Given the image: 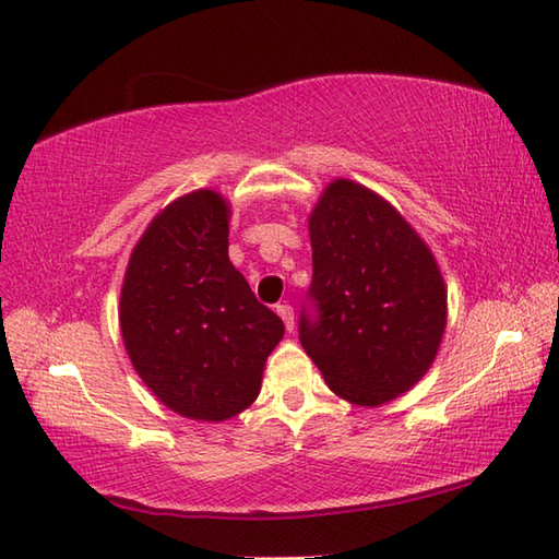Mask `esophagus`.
I'll return each instance as SVG.
<instances>
[{
  "label": "esophagus",
  "mask_w": 559,
  "mask_h": 559,
  "mask_svg": "<svg viewBox=\"0 0 559 559\" xmlns=\"http://www.w3.org/2000/svg\"><path fill=\"white\" fill-rule=\"evenodd\" d=\"M276 312H278V317L283 319V324H286V329H288V331H293V326H295L293 307H290V305H278V307H276Z\"/></svg>",
  "instance_id": "obj_1"
}]
</instances>
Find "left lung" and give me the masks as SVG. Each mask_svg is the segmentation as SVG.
I'll return each instance as SVG.
<instances>
[{
	"mask_svg": "<svg viewBox=\"0 0 559 559\" xmlns=\"http://www.w3.org/2000/svg\"><path fill=\"white\" fill-rule=\"evenodd\" d=\"M312 283L302 348L334 394L379 406L430 370L447 324L435 257L401 213L362 185L331 182L310 216Z\"/></svg>",
	"mask_w": 559,
	"mask_h": 559,
	"instance_id": "1",
	"label": "left lung"
}]
</instances>
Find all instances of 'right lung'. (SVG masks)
Wrapping results in <instances>:
<instances>
[{
    "mask_svg": "<svg viewBox=\"0 0 559 559\" xmlns=\"http://www.w3.org/2000/svg\"><path fill=\"white\" fill-rule=\"evenodd\" d=\"M120 326L146 386L185 418L228 420L259 394L283 322L228 257V206L211 189L173 201L129 259Z\"/></svg>",
    "mask_w": 559,
    "mask_h": 559,
    "instance_id": "add662e5",
    "label": "right lung"
}]
</instances>
